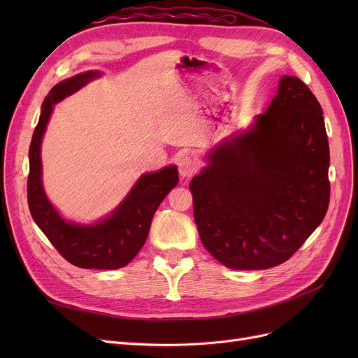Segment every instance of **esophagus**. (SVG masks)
<instances>
[{
	"instance_id": "esophagus-1",
	"label": "esophagus",
	"mask_w": 358,
	"mask_h": 358,
	"mask_svg": "<svg viewBox=\"0 0 358 358\" xmlns=\"http://www.w3.org/2000/svg\"><path fill=\"white\" fill-rule=\"evenodd\" d=\"M178 167H179L180 178L185 179V178H191L192 175H196L199 170V162L191 155H183L178 162Z\"/></svg>"
}]
</instances>
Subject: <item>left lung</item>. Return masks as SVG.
Returning a JSON list of instances; mask_svg holds the SVG:
<instances>
[{
  "label": "left lung",
  "instance_id": "1",
  "mask_svg": "<svg viewBox=\"0 0 358 358\" xmlns=\"http://www.w3.org/2000/svg\"><path fill=\"white\" fill-rule=\"evenodd\" d=\"M192 178L200 239L224 266L263 270L294 255L329 209V140L315 95L284 76L268 109L216 146Z\"/></svg>",
  "mask_w": 358,
  "mask_h": 358
}]
</instances>
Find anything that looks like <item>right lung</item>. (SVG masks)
<instances>
[{"mask_svg": "<svg viewBox=\"0 0 358 358\" xmlns=\"http://www.w3.org/2000/svg\"><path fill=\"white\" fill-rule=\"evenodd\" d=\"M99 76V71L73 76L53 86L43 101L29 145L28 206L38 229L69 263L82 268L113 270L127 266L142 249L155 210L178 185L179 176L176 166L143 175L107 218L92 225L67 222L50 204L41 185L40 146L53 106Z\"/></svg>", "mask_w": 358, "mask_h": 358, "instance_id": "right-lung-1", "label": "right lung"}]
</instances>
